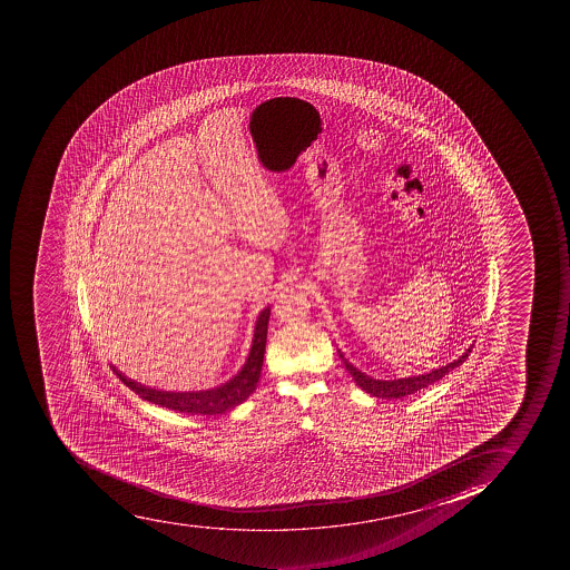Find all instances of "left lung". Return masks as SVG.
I'll list each match as a JSON object with an SVG mask.
<instances>
[{
	"mask_svg": "<svg viewBox=\"0 0 570 570\" xmlns=\"http://www.w3.org/2000/svg\"><path fill=\"white\" fill-rule=\"evenodd\" d=\"M471 351L472 345L462 354V356H460V358L448 363V365H442V367L435 368V371L426 372V374H419V376L389 380V382H385V380H374V377L363 374L362 371L353 367V363H350L344 358V354H342L341 351H338V356L344 360L345 368L350 371L354 383H356L362 391L374 395V397H382V400H403L406 395L415 394V392L421 391V389H426V386L439 382V380H442V377L453 371V368L460 367V365L469 358Z\"/></svg>",
	"mask_w": 570,
	"mask_h": 570,
	"instance_id": "left-lung-1",
	"label": "left lung"
}]
</instances>
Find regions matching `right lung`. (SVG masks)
<instances>
[{"instance_id":"right-lung-1","label":"right lung","mask_w":570,"mask_h":570,"mask_svg":"<svg viewBox=\"0 0 570 570\" xmlns=\"http://www.w3.org/2000/svg\"><path fill=\"white\" fill-rule=\"evenodd\" d=\"M271 306H265L256 318L255 335H253L252 350L247 354L244 367L237 372V376L223 383L210 391L199 392H166L140 385L130 377H126L121 371H116L117 376L135 394L144 401L158 404L161 409L175 410L190 415H217L229 412L238 404H243L255 392L256 383L261 380L262 363H264L265 342H267V324H269Z\"/></svg>"}]
</instances>
